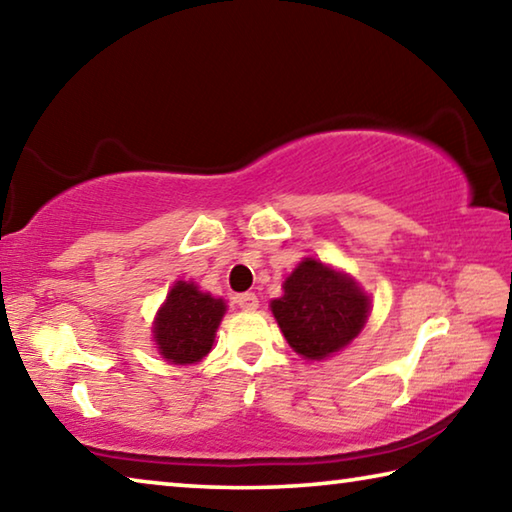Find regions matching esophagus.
<instances>
[{
  "label": "esophagus",
  "mask_w": 512,
  "mask_h": 512,
  "mask_svg": "<svg viewBox=\"0 0 512 512\" xmlns=\"http://www.w3.org/2000/svg\"><path fill=\"white\" fill-rule=\"evenodd\" d=\"M237 305L241 309H248V311H255L259 307V298L255 296V293H241V296L237 298Z\"/></svg>",
  "instance_id": "34e87169"
}]
</instances>
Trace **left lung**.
Masks as SVG:
<instances>
[{
    "mask_svg": "<svg viewBox=\"0 0 512 512\" xmlns=\"http://www.w3.org/2000/svg\"><path fill=\"white\" fill-rule=\"evenodd\" d=\"M271 311L300 357L320 361L343 350L368 320L370 298L348 273L305 257L282 284Z\"/></svg>",
    "mask_w": 512,
    "mask_h": 512,
    "instance_id": "8db88e82",
    "label": "left lung"
}]
</instances>
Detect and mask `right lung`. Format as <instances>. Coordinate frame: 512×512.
Instances as JSON below:
<instances>
[{
  "label": "right lung",
  "instance_id": "right-lung-1",
  "mask_svg": "<svg viewBox=\"0 0 512 512\" xmlns=\"http://www.w3.org/2000/svg\"><path fill=\"white\" fill-rule=\"evenodd\" d=\"M225 314V302L203 293L194 282L178 280L153 323V339L171 363L187 366L212 350L214 334Z\"/></svg>",
  "mask_w": 512,
  "mask_h": 512
}]
</instances>
